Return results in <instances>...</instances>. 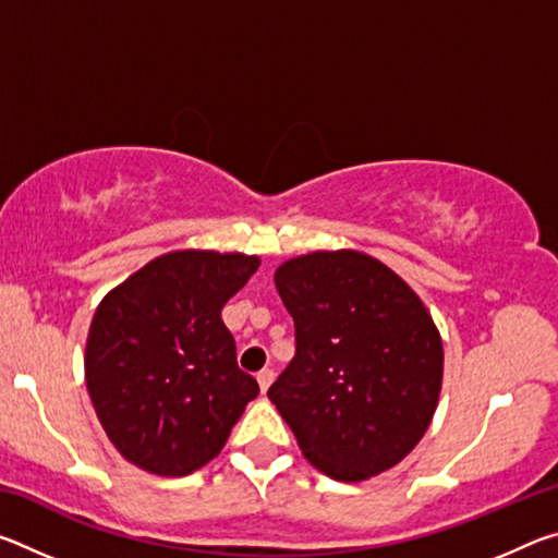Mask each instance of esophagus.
<instances>
[{
    "label": "esophagus",
    "instance_id": "esophagus-1",
    "mask_svg": "<svg viewBox=\"0 0 558 558\" xmlns=\"http://www.w3.org/2000/svg\"><path fill=\"white\" fill-rule=\"evenodd\" d=\"M272 379H276V372H272V369H263V372H258V386H260V391H263V393H266V391L270 389Z\"/></svg>",
    "mask_w": 558,
    "mask_h": 558
}]
</instances>
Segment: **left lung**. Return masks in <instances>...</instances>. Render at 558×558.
Segmentation results:
<instances>
[{"mask_svg": "<svg viewBox=\"0 0 558 558\" xmlns=\"http://www.w3.org/2000/svg\"><path fill=\"white\" fill-rule=\"evenodd\" d=\"M295 356L268 389L313 465L362 483L418 446L436 413L442 342L421 298L366 253L315 251L276 270Z\"/></svg>", "mask_w": 558, "mask_h": 558, "instance_id": "obj_1", "label": "left lung"}]
</instances>
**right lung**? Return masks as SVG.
<instances>
[{"mask_svg":"<svg viewBox=\"0 0 558 558\" xmlns=\"http://www.w3.org/2000/svg\"><path fill=\"white\" fill-rule=\"evenodd\" d=\"M258 256L172 251L120 282L96 310L86 386L112 446L162 477L219 456L258 381L239 369L221 310Z\"/></svg>","mask_w":558,"mask_h":558,"instance_id":"obj_1","label":"right lung"}]
</instances>
